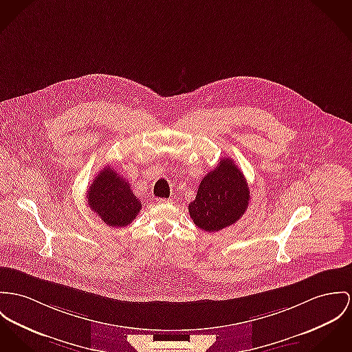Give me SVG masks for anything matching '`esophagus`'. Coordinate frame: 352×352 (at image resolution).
<instances>
[{
  "instance_id": "obj_1",
  "label": "esophagus",
  "mask_w": 352,
  "mask_h": 352,
  "mask_svg": "<svg viewBox=\"0 0 352 352\" xmlns=\"http://www.w3.org/2000/svg\"><path fill=\"white\" fill-rule=\"evenodd\" d=\"M157 202H158L160 205H167V204H171V202H173V199H166V198H160V199H157Z\"/></svg>"
}]
</instances>
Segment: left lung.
<instances>
[{
  "mask_svg": "<svg viewBox=\"0 0 352 352\" xmlns=\"http://www.w3.org/2000/svg\"><path fill=\"white\" fill-rule=\"evenodd\" d=\"M249 188L241 170L230 158H222L208 173L189 204L192 222L205 232H218L243 217L249 204Z\"/></svg>",
  "mask_w": 352,
  "mask_h": 352,
  "instance_id": "1",
  "label": "left lung"
}]
</instances>
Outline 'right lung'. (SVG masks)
<instances>
[{"mask_svg": "<svg viewBox=\"0 0 352 352\" xmlns=\"http://www.w3.org/2000/svg\"><path fill=\"white\" fill-rule=\"evenodd\" d=\"M87 201L91 210L113 228L131 223L142 209V204L133 192L129 181L113 168H103L87 190Z\"/></svg>", "mask_w": 352, "mask_h": 352, "instance_id": "obj_1", "label": "right lung"}]
</instances>
